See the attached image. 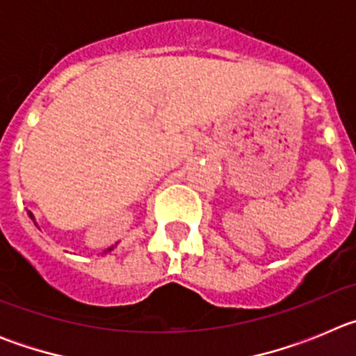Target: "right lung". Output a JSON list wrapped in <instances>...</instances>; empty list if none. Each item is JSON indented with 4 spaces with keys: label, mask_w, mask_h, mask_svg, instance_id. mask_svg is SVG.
<instances>
[{
    "label": "right lung",
    "mask_w": 356,
    "mask_h": 356,
    "mask_svg": "<svg viewBox=\"0 0 356 356\" xmlns=\"http://www.w3.org/2000/svg\"><path fill=\"white\" fill-rule=\"evenodd\" d=\"M28 216H30V219H31V221L35 222V217H33V213H31V212H28ZM35 225H37V222H35ZM112 250H114V246H112V248H108V250H106V251H112ZM106 251H105V253H106Z\"/></svg>",
    "instance_id": "1"
}]
</instances>
